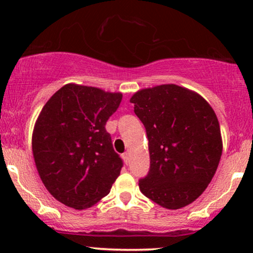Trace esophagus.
Segmentation results:
<instances>
[{
  "instance_id": "1",
  "label": "esophagus",
  "mask_w": 253,
  "mask_h": 253,
  "mask_svg": "<svg viewBox=\"0 0 253 253\" xmlns=\"http://www.w3.org/2000/svg\"><path fill=\"white\" fill-rule=\"evenodd\" d=\"M123 158H124L125 163L128 164L129 163V152H125L123 155Z\"/></svg>"
}]
</instances>
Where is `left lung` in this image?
Returning <instances> with one entry per match:
<instances>
[{
	"label": "left lung",
	"mask_w": 253,
	"mask_h": 253,
	"mask_svg": "<svg viewBox=\"0 0 253 253\" xmlns=\"http://www.w3.org/2000/svg\"><path fill=\"white\" fill-rule=\"evenodd\" d=\"M129 101L149 139L150 170L139 181L140 191L168 210L190 205L208 187L221 158L213 108L176 84L141 89Z\"/></svg>",
	"instance_id": "1"
}]
</instances>
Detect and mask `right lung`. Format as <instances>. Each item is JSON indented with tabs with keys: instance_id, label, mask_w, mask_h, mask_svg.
Returning <instances> with one entry per match:
<instances>
[{
	"instance_id": "add662e5",
	"label": "right lung",
	"mask_w": 253,
	"mask_h": 253,
	"mask_svg": "<svg viewBox=\"0 0 253 253\" xmlns=\"http://www.w3.org/2000/svg\"><path fill=\"white\" fill-rule=\"evenodd\" d=\"M121 92L66 84L42 107L32 135L40 178L59 202L85 210L108 195L123 159L113 149L107 120Z\"/></svg>"
}]
</instances>
